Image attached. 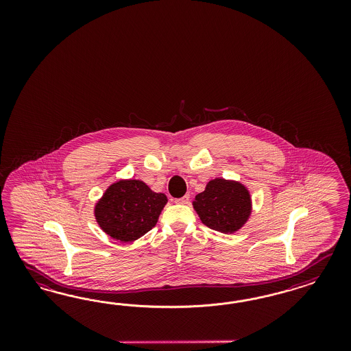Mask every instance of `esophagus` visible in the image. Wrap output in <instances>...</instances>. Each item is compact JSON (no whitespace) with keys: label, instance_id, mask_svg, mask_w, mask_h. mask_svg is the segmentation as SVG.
Wrapping results in <instances>:
<instances>
[{"label":"esophagus","instance_id":"1","mask_svg":"<svg viewBox=\"0 0 351 351\" xmlns=\"http://www.w3.org/2000/svg\"><path fill=\"white\" fill-rule=\"evenodd\" d=\"M189 194H185V195H182L181 198H176L175 199V202L179 203V204H186V203L189 202Z\"/></svg>","mask_w":351,"mask_h":351}]
</instances>
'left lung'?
Here are the masks:
<instances>
[{"mask_svg": "<svg viewBox=\"0 0 351 351\" xmlns=\"http://www.w3.org/2000/svg\"><path fill=\"white\" fill-rule=\"evenodd\" d=\"M202 223L221 233H233L247 221L251 213L248 191L239 182L215 179L193 202Z\"/></svg>", "mask_w": 351, "mask_h": 351, "instance_id": "1", "label": "left lung"}]
</instances>
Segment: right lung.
<instances>
[{
  "mask_svg": "<svg viewBox=\"0 0 351 351\" xmlns=\"http://www.w3.org/2000/svg\"><path fill=\"white\" fill-rule=\"evenodd\" d=\"M166 203L167 197L150 191L145 182L121 180L96 204V220L112 238L132 242L156 226Z\"/></svg>",
  "mask_w": 351,
  "mask_h": 351,
  "instance_id": "add662e5",
  "label": "right lung"
}]
</instances>
